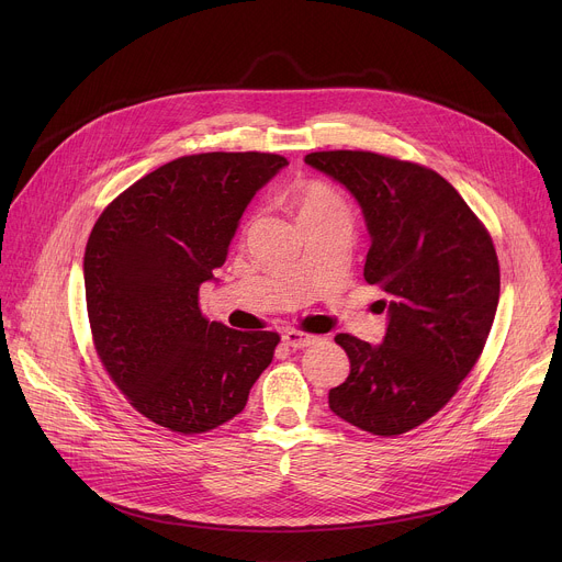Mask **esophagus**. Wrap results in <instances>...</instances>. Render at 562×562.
Instances as JSON below:
<instances>
[{
    "label": "esophagus",
    "instance_id": "1",
    "mask_svg": "<svg viewBox=\"0 0 562 562\" xmlns=\"http://www.w3.org/2000/svg\"><path fill=\"white\" fill-rule=\"evenodd\" d=\"M282 340H284V345H289V347H293V349H304V347L315 345L317 336H308V334H302V331H297V329H286V331L282 334Z\"/></svg>",
    "mask_w": 562,
    "mask_h": 562
}]
</instances>
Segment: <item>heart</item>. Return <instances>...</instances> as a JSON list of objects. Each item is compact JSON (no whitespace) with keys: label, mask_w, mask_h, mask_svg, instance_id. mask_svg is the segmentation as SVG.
<instances>
[{"label":"heart","mask_w":562,"mask_h":562,"mask_svg":"<svg viewBox=\"0 0 562 562\" xmlns=\"http://www.w3.org/2000/svg\"><path fill=\"white\" fill-rule=\"evenodd\" d=\"M300 202V215L302 213H317V211H331V209H342L340 198L336 191L323 182H308L300 189L297 193Z\"/></svg>","instance_id":"1"}]
</instances>
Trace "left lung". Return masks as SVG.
<instances>
[{
	"label": "left lung",
	"mask_w": 562,
	"mask_h": 562,
	"mask_svg": "<svg viewBox=\"0 0 562 562\" xmlns=\"http://www.w3.org/2000/svg\"><path fill=\"white\" fill-rule=\"evenodd\" d=\"M304 162L360 204L371 237L364 280L389 295L380 345L336 336L351 371L329 407L373 436L405 434L449 403L485 349L501 297L494 243L431 169L369 150H319Z\"/></svg>",
	"instance_id": "obj_1"
}]
</instances>
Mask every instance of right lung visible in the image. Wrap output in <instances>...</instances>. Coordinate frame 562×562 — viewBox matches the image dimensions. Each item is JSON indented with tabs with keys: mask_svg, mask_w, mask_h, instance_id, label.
Here are the masks:
<instances>
[{
	"mask_svg": "<svg viewBox=\"0 0 562 562\" xmlns=\"http://www.w3.org/2000/svg\"><path fill=\"white\" fill-rule=\"evenodd\" d=\"M286 165L273 153L178 157L115 198L91 231L85 286L98 356L159 427L193 436L228 423L273 360L278 334L209 323L198 293Z\"/></svg>",
	"mask_w": 562,
	"mask_h": 562,
	"instance_id": "right-lung-1",
	"label": "right lung"
}]
</instances>
